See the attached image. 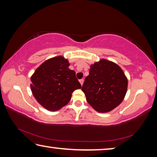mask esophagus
Wrapping results in <instances>:
<instances>
[{
    "mask_svg": "<svg viewBox=\"0 0 157 157\" xmlns=\"http://www.w3.org/2000/svg\"><path fill=\"white\" fill-rule=\"evenodd\" d=\"M79 83L81 84V85L82 86V84H83V83H84V79H79Z\"/></svg>",
    "mask_w": 157,
    "mask_h": 157,
    "instance_id": "esophagus-1",
    "label": "esophagus"
}]
</instances>
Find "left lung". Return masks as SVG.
<instances>
[{
  "mask_svg": "<svg viewBox=\"0 0 157 157\" xmlns=\"http://www.w3.org/2000/svg\"><path fill=\"white\" fill-rule=\"evenodd\" d=\"M127 79L119 66L101 59L91 66L82 90L87 102L98 112H109L118 106L125 96Z\"/></svg>",
  "mask_w": 157,
  "mask_h": 157,
  "instance_id": "1",
  "label": "left lung"
}]
</instances>
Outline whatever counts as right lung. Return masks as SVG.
<instances>
[{"label": "right lung", "instance_id": "add662e5", "mask_svg": "<svg viewBox=\"0 0 157 157\" xmlns=\"http://www.w3.org/2000/svg\"><path fill=\"white\" fill-rule=\"evenodd\" d=\"M62 56L46 60L31 77V91L39 104L49 111H57L71 100L72 93L81 88L75 72Z\"/></svg>", "mask_w": 157, "mask_h": 157}]
</instances>
